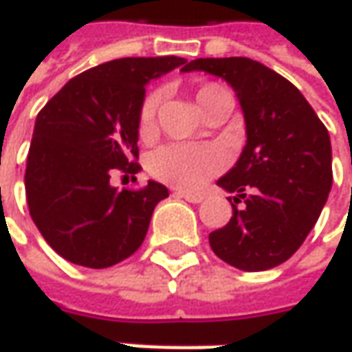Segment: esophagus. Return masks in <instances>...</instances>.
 <instances>
[{"label":"esophagus","mask_w":352,"mask_h":352,"mask_svg":"<svg viewBox=\"0 0 352 352\" xmlns=\"http://www.w3.org/2000/svg\"><path fill=\"white\" fill-rule=\"evenodd\" d=\"M173 195H175V197H179V199L188 200V202H195V204H199V202H202V200H204V197H202V195H195V192H185V190H175Z\"/></svg>","instance_id":"1"}]
</instances>
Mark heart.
<instances>
[{
  "mask_svg": "<svg viewBox=\"0 0 352 352\" xmlns=\"http://www.w3.org/2000/svg\"><path fill=\"white\" fill-rule=\"evenodd\" d=\"M222 87L216 83H206L199 87L197 101L200 109L208 103L214 93ZM162 101L160 91L148 93L140 104L138 132L140 136H150L155 126L157 107ZM228 164V155L222 148L214 144H187V142H173L157 148L148 157V171L157 181L177 188H199L206 181L216 177Z\"/></svg>",
  "mask_w": 352,
  "mask_h": 352,
  "instance_id": "b5f03b06",
  "label": "heart"
}]
</instances>
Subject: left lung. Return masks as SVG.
<instances>
[{
	"label": "left lung",
	"instance_id": "left-lung-1",
	"mask_svg": "<svg viewBox=\"0 0 352 352\" xmlns=\"http://www.w3.org/2000/svg\"><path fill=\"white\" fill-rule=\"evenodd\" d=\"M195 69L234 87L248 130L236 167L218 181L236 197H228L234 212L208 236L210 248L241 271L273 269L304 243L331 190L329 132L304 95L261 62L197 58L183 66Z\"/></svg>",
	"mask_w": 352,
	"mask_h": 352
}]
</instances>
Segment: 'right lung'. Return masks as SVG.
Instances as JSON below:
<instances>
[{"label":"right lung","instance_id":"add662e5","mask_svg":"<svg viewBox=\"0 0 352 352\" xmlns=\"http://www.w3.org/2000/svg\"><path fill=\"white\" fill-rule=\"evenodd\" d=\"M177 56L120 58L76 78L44 104L25 169L32 222L69 263L107 269L130 257L169 190L148 181L116 190L115 173L136 175L138 113L146 83L183 66Z\"/></svg>","mask_w":352,"mask_h":352}]
</instances>
